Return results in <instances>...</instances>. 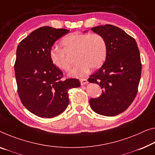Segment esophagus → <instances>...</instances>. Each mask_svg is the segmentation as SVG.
<instances>
[{
    "mask_svg": "<svg viewBox=\"0 0 155 155\" xmlns=\"http://www.w3.org/2000/svg\"><path fill=\"white\" fill-rule=\"evenodd\" d=\"M80 83L82 85H84V84H87L88 83V81L87 79H84V78H83V79H81L80 80Z\"/></svg>",
    "mask_w": 155,
    "mask_h": 155,
    "instance_id": "obj_1",
    "label": "esophagus"
}]
</instances>
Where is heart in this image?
<instances>
[{"mask_svg":"<svg viewBox=\"0 0 155 155\" xmlns=\"http://www.w3.org/2000/svg\"><path fill=\"white\" fill-rule=\"evenodd\" d=\"M61 44L63 48L56 46L50 51L51 60L59 70L68 71L71 68L68 54L75 53L77 64L69 73L73 78H83L89 73L90 68H99L107 54L106 40L99 33H71L61 39Z\"/></svg>","mask_w":155,"mask_h":155,"instance_id":"heart-1","label":"heart"}]
</instances>
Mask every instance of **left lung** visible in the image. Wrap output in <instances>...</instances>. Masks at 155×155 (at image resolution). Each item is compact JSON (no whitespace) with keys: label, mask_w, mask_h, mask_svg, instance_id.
Instances as JSON below:
<instances>
[{"label":"left lung","mask_w":155,"mask_h":155,"mask_svg":"<svg viewBox=\"0 0 155 155\" xmlns=\"http://www.w3.org/2000/svg\"><path fill=\"white\" fill-rule=\"evenodd\" d=\"M91 30L105 39L107 54L102 67L88 79L104 90L89 104L96 113L114 116L129 107L137 94L141 75L139 50L134 38L116 26L107 24Z\"/></svg>","instance_id":"obj_1"}]
</instances>
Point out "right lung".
I'll return each mask as SVG.
<instances>
[{"label":"right lung","mask_w":155,"mask_h":155,"mask_svg":"<svg viewBox=\"0 0 155 155\" xmlns=\"http://www.w3.org/2000/svg\"><path fill=\"white\" fill-rule=\"evenodd\" d=\"M69 30L41 27L20 42L14 71L18 96L25 107L41 118H53L69 103L68 90L81 85L78 79L63 80V73L52 63L50 51Z\"/></svg>","instance_id":"obj_1"}]
</instances>
